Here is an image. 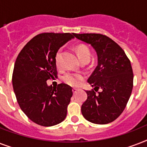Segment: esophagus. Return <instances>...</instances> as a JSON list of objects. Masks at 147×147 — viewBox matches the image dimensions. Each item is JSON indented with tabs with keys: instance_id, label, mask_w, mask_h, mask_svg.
I'll return each instance as SVG.
<instances>
[{
	"instance_id": "esophagus-1",
	"label": "esophagus",
	"mask_w": 147,
	"mask_h": 147,
	"mask_svg": "<svg viewBox=\"0 0 147 147\" xmlns=\"http://www.w3.org/2000/svg\"><path fill=\"white\" fill-rule=\"evenodd\" d=\"M77 91H78V89H77V88H72V92H73V94H76V92H77Z\"/></svg>"
}]
</instances>
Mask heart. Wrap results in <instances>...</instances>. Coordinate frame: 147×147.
I'll return each instance as SVG.
<instances>
[{
    "label": "heart",
    "instance_id": "b5f03b06",
    "mask_svg": "<svg viewBox=\"0 0 147 147\" xmlns=\"http://www.w3.org/2000/svg\"><path fill=\"white\" fill-rule=\"evenodd\" d=\"M75 50L81 62L83 61L89 62L91 58V51L87 45L83 43L77 45L75 48ZM61 59H62V51L59 49L57 51L55 55V66L58 69H61L62 67ZM83 80H84V76L81 73H67L63 76V81L65 82L74 87L80 85Z\"/></svg>",
    "mask_w": 147,
    "mask_h": 147
}]
</instances>
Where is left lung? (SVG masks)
<instances>
[{
  "label": "left lung",
  "instance_id": "1",
  "mask_svg": "<svg viewBox=\"0 0 147 147\" xmlns=\"http://www.w3.org/2000/svg\"><path fill=\"white\" fill-rule=\"evenodd\" d=\"M77 39L88 43L96 51L98 65L88 82L92 89L86 91L87 100L82 105V114L87 121L106 124L116 120L126 107L134 84L130 61L117 43L99 33L75 34Z\"/></svg>",
  "mask_w": 147,
  "mask_h": 147
}]
</instances>
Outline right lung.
Wrapping results in <instances>:
<instances>
[{
	"label": "right lung",
	"instance_id": "add662e5",
	"mask_svg": "<svg viewBox=\"0 0 147 147\" xmlns=\"http://www.w3.org/2000/svg\"><path fill=\"white\" fill-rule=\"evenodd\" d=\"M76 33H43L22 49L14 64L12 83L20 107L31 121L51 127L65 118L72 88L61 83L57 87L47 81L57 77L55 55Z\"/></svg>",
	"mask_w": 147,
	"mask_h": 147
}]
</instances>
